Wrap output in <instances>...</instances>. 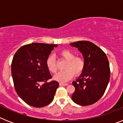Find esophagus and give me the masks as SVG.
I'll return each instance as SVG.
<instances>
[{"instance_id": "1", "label": "esophagus", "mask_w": 123, "mask_h": 123, "mask_svg": "<svg viewBox=\"0 0 123 123\" xmlns=\"http://www.w3.org/2000/svg\"><path fill=\"white\" fill-rule=\"evenodd\" d=\"M60 86H68V84H64V83H60Z\"/></svg>"}]
</instances>
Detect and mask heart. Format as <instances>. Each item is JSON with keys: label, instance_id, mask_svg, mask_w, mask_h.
Wrapping results in <instances>:
<instances>
[{"label": "heart", "instance_id": "b5f03b06", "mask_svg": "<svg viewBox=\"0 0 123 123\" xmlns=\"http://www.w3.org/2000/svg\"><path fill=\"white\" fill-rule=\"evenodd\" d=\"M60 55L63 60L67 61L64 66L65 70L60 72L54 76L55 80L63 83L68 81L75 75H79L85 68L84 60L80 56H75V54L68 49H64L60 53ZM46 67L50 72L55 74L57 72L56 59L53 55H49L46 60Z\"/></svg>", "mask_w": 123, "mask_h": 123}]
</instances>
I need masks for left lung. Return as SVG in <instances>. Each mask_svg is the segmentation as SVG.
<instances>
[{
	"label": "left lung",
	"instance_id": "1",
	"mask_svg": "<svg viewBox=\"0 0 123 123\" xmlns=\"http://www.w3.org/2000/svg\"><path fill=\"white\" fill-rule=\"evenodd\" d=\"M84 56L85 68L76 81L72 82L75 92L72 99L80 105L94 104L102 97L110 79L109 61L105 53L93 43L80 41L70 43Z\"/></svg>",
	"mask_w": 123,
	"mask_h": 123
}]
</instances>
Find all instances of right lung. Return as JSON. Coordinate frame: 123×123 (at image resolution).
Here are the masks:
<instances>
[{
	"mask_svg": "<svg viewBox=\"0 0 123 123\" xmlns=\"http://www.w3.org/2000/svg\"><path fill=\"white\" fill-rule=\"evenodd\" d=\"M57 44L31 43L23 46L14 55L11 73L18 96L28 105L42 107L52 102L59 86L46 67V60Z\"/></svg>",
	"mask_w": 123,
	"mask_h": 123,
	"instance_id": "right-lung-1",
	"label": "right lung"
}]
</instances>
